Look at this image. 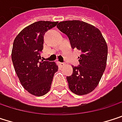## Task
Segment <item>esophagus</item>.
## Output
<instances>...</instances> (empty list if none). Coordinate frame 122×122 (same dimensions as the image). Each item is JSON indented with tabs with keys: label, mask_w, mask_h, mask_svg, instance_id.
Returning a JSON list of instances; mask_svg holds the SVG:
<instances>
[{
	"label": "esophagus",
	"mask_w": 122,
	"mask_h": 122,
	"mask_svg": "<svg viewBox=\"0 0 122 122\" xmlns=\"http://www.w3.org/2000/svg\"><path fill=\"white\" fill-rule=\"evenodd\" d=\"M58 64H59V65L60 66V67H64L65 65V64L64 63V62H58Z\"/></svg>",
	"instance_id": "34e87169"
}]
</instances>
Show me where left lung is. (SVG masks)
I'll use <instances>...</instances> for the list:
<instances>
[{
    "mask_svg": "<svg viewBox=\"0 0 122 122\" xmlns=\"http://www.w3.org/2000/svg\"><path fill=\"white\" fill-rule=\"evenodd\" d=\"M57 27L68 37L72 48L82 52L80 65H72V74L67 77L69 88L77 95L87 94L98 85L105 70L108 52L105 40L99 29L83 21H62Z\"/></svg>",
    "mask_w": 122,
    "mask_h": 122,
    "instance_id": "8db88e82",
    "label": "left lung"
}]
</instances>
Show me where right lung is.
Wrapping results in <instances>:
<instances>
[{
	"label": "right lung",
	"mask_w": 122,
	"mask_h": 122,
	"mask_svg": "<svg viewBox=\"0 0 122 122\" xmlns=\"http://www.w3.org/2000/svg\"><path fill=\"white\" fill-rule=\"evenodd\" d=\"M57 22L38 21L26 27L15 37L12 50L15 71L25 90L40 97L50 91L58 67L54 62L41 60L44 35Z\"/></svg>",
	"instance_id": "right-lung-1"
}]
</instances>
